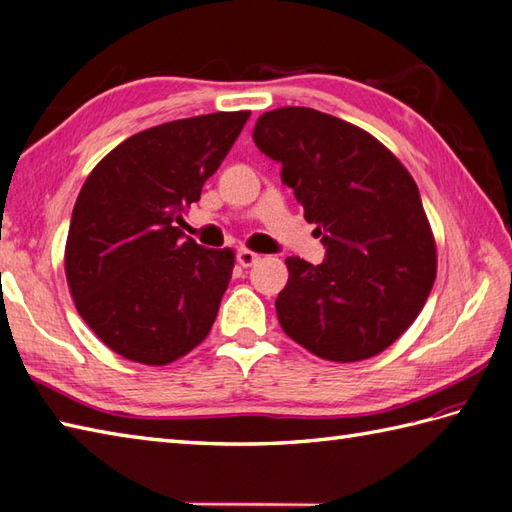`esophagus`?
<instances>
[{"mask_svg":"<svg viewBox=\"0 0 512 512\" xmlns=\"http://www.w3.org/2000/svg\"><path fill=\"white\" fill-rule=\"evenodd\" d=\"M259 259V255L257 253H253V250H248V248H237V264L239 266H244V268H248V266H253L255 262Z\"/></svg>","mask_w":512,"mask_h":512,"instance_id":"obj_1","label":"esophagus"}]
</instances>
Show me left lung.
Listing matches in <instances>:
<instances>
[{
  "label": "left lung",
  "instance_id": "8db88e82",
  "mask_svg": "<svg viewBox=\"0 0 512 512\" xmlns=\"http://www.w3.org/2000/svg\"><path fill=\"white\" fill-rule=\"evenodd\" d=\"M257 149L281 162L325 259L288 257L275 301L292 341L328 361L376 356L416 321L436 279V242L416 182L363 129L310 107L257 118Z\"/></svg>",
  "mask_w": 512,
  "mask_h": 512
}]
</instances>
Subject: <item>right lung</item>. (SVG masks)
<instances>
[{
    "instance_id": "add662e5",
    "label": "right lung",
    "mask_w": 512,
    "mask_h": 512,
    "mask_svg": "<svg viewBox=\"0 0 512 512\" xmlns=\"http://www.w3.org/2000/svg\"><path fill=\"white\" fill-rule=\"evenodd\" d=\"M248 116L217 112L145 129L110 151L76 198L65 277L83 321L129 361L167 365L211 332L235 255L195 244L176 224Z\"/></svg>"
}]
</instances>
